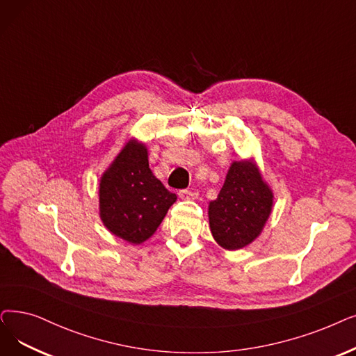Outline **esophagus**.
Wrapping results in <instances>:
<instances>
[{"instance_id": "1", "label": "esophagus", "mask_w": 356, "mask_h": 356, "mask_svg": "<svg viewBox=\"0 0 356 356\" xmlns=\"http://www.w3.org/2000/svg\"><path fill=\"white\" fill-rule=\"evenodd\" d=\"M179 196H180L181 199H196V197H197V193H196V192H191V191H188V189H183V191L179 192Z\"/></svg>"}]
</instances>
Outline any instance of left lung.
Wrapping results in <instances>:
<instances>
[{
	"label": "left lung",
	"instance_id": "left-lung-1",
	"mask_svg": "<svg viewBox=\"0 0 356 356\" xmlns=\"http://www.w3.org/2000/svg\"><path fill=\"white\" fill-rule=\"evenodd\" d=\"M273 205V193L252 160L233 161L218 197L208 208L211 233L227 250L253 243L264 229Z\"/></svg>",
	"mask_w": 356,
	"mask_h": 356
}]
</instances>
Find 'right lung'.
I'll return each instance as SVG.
<instances>
[{"instance_id":"1","label":"right lung","mask_w":356,"mask_h":356,"mask_svg":"<svg viewBox=\"0 0 356 356\" xmlns=\"http://www.w3.org/2000/svg\"><path fill=\"white\" fill-rule=\"evenodd\" d=\"M176 199L152 175L145 144L129 140L100 179V220L113 236L141 244L156 233Z\"/></svg>"}]
</instances>
